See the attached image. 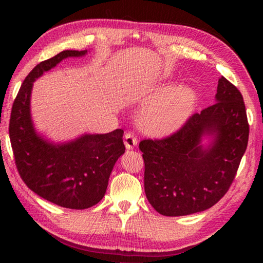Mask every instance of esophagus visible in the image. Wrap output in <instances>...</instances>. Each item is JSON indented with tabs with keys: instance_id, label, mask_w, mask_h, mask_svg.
Segmentation results:
<instances>
[{
	"instance_id": "34e87169",
	"label": "esophagus",
	"mask_w": 263,
	"mask_h": 263,
	"mask_svg": "<svg viewBox=\"0 0 263 263\" xmlns=\"http://www.w3.org/2000/svg\"><path fill=\"white\" fill-rule=\"evenodd\" d=\"M124 144H125L126 149H133L138 145L137 137L132 132H126L124 136Z\"/></svg>"
}]
</instances>
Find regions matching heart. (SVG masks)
Segmentation results:
<instances>
[{"mask_svg":"<svg viewBox=\"0 0 263 263\" xmlns=\"http://www.w3.org/2000/svg\"><path fill=\"white\" fill-rule=\"evenodd\" d=\"M197 102L193 88L179 86L151 100L139 115L142 131L152 136H167L184 125Z\"/></svg>","mask_w":263,"mask_h":263,"instance_id":"obj_1","label":"heart"}]
</instances>
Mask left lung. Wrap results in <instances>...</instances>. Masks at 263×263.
<instances>
[{
  "mask_svg": "<svg viewBox=\"0 0 263 263\" xmlns=\"http://www.w3.org/2000/svg\"><path fill=\"white\" fill-rule=\"evenodd\" d=\"M215 99L173 136L139 144L146 197L163 216L208 210L228 193L237 174L249 135L242 95L221 77Z\"/></svg>",
  "mask_w": 263,
  "mask_h": 263,
  "instance_id": "8db88e82",
  "label": "left lung"
}]
</instances>
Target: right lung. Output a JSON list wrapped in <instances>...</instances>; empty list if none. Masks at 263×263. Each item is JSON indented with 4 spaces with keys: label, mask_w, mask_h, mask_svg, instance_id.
Here are the masks:
<instances>
[{
    "label": "right lung",
    "mask_w": 263,
    "mask_h": 263,
    "mask_svg": "<svg viewBox=\"0 0 263 263\" xmlns=\"http://www.w3.org/2000/svg\"><path fill=\"white\" fill-rule=\"evenodd\" d=\"M87 53L66 50L35 66L17 94L9 124L16 167L24 183L46 201L77 210L95 205L104 197L115 163L125 152L124 131L84 133L72 140L54 142L35 130L31 94L33 82L44 73L67 58Z\"/></svg>",
    "instance_id": "1"
}]
</instances>
